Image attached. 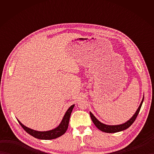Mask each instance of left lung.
I'll return each instance as SVG.
<instances>
[{
	"instance_id": "obj_1",
	"label": "left lung",
	"mask_w": 154,
	"mask_h": 154,
	"mask_svg": "<svg viewBox=\"0 0 154 154\" xmlns=\"http://www.w3.org/2000/svg\"><path fill=\"white\" fill-rule=\"evenodd\" d=\"M143 99H144V96L143 97L142 102H141V103H140L139 107L138 108V109H137V110L136 111L134 114V115L131 118H130L128 120L126 121V122H124L123 124H119V125H107V124H103L101 122H100V121L93 115L91 112H90L91 118V119H92V121L93 122L94 125L96 126V127L98 129H99L102 132H106V133H115V132H118L123 131V130L128 128L131 126L132 124L134 123V122L135 121L136 117H137V116H138V114L140 112V109H141V106L142 105V103L143 101Z\"/></svg>"
}]
</instances>
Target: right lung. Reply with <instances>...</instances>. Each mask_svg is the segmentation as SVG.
<instances>
[{"label":"right lung","mask_w":154,"mask_h":154,"mask_svg":"<svg viewBox=\"0 0 154 154\" xmlns=\"http://www.w3.org/2000/svg\"><path fill=\"white\" fill-rule=\"evenodd\" d=\"M74 106L75 104H73V105H71L69 108L68 110L66 111V112L64 114L63 119H62L58 126L52 130H48V131H38V130L31 129L30 128L26 127L24 124H22L18 120V121L25 131L28 133L29 134L34 137V138L40 140H53L63 135L65 132L67 131L69 122L70 116L72 110H73L74 108Z\"/></svg>","instance_id":"right-lung-1"}]
</instances>
